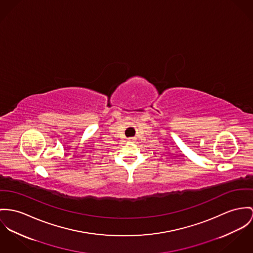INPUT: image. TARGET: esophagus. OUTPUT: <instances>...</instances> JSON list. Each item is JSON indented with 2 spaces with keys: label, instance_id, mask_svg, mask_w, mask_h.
Instances as JSON below:
<instances>
[{
  "label": "esophagus",
  "instance_id": "34e87169",
  "mask_svg": "<svg viewBox=\"0 0 253 253\" xmlns=\"http://www.w3.org/2000/svg\"><path fill=\"white\" fill-rule=\"evenodd\" d=\"M128 142H134V138H133V137L128 138Z\"/></svg>",
  "mask_w": 253,
  "mask_h": 253
}]
</instances>
